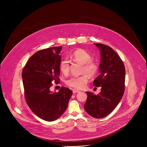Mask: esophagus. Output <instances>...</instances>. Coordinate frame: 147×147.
I'll use <instances>...</instances> for the list:
<instances>
[{
  "mask_svg": "<svg viewBox=\"0 0 147 147\" xmlns=\"http://www.w3.org/2000/svg\"><path fill=\"white\" fill-rule=\"evenodd\" d=\"M73 94H76V93H78V92H80L81 91H79V90H73Z\"/></svg>",
  "mask_w": 147,
  "mask_h": 147,
  "instance_id": "1",
  "label": "esophagus"
}]
</instances>
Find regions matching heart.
<instances>
[{
	"instance_id": "b5f03b06",
	"label": "heart",
	"mask_w": 147,
	"mask_h": 147,
	"mask_svg": "<svg viewBox=\"0 0 147 147\" xmlns=\"http://www.w3.org/2000/svg\"><path fill=\"white\" fill-rule=\"evenodd\" d=\"M71 58L73 60L83 64L81 73L84 74L80 76L71 77L67 81L66 84L68 86L75 89H82L86 87L88 82V76L93 77L96 75L99 71V65L97 62L92 60L91 54L83 49H78L74 51L71 55ZM59 69L63 74H69L70 72V65L69 62L67 59L61 61Z\"/></svg>"
}]
</instances>
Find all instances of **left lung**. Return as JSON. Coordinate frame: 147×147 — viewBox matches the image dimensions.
<instances>
[{
	"mask_svg": "<svg viewBox=\"0 0 147 147\" xmlns=\"http://www.w3.org/2000/svg\"><path fill=\"white\" fill-rule=\"evenodd\" d=\"M100 53V74L93 84L101 87L98 95L87 92V99L84 105L86 112L92 117L100 119L108 116L117 107L124 92L125 67L118 54L110 47L94 44Z\"/></svg>",
	"mask_w": 147,
	"mask_h": 147,
	"instance_id": "obj_1",
	"label": "left lung"
}]
</instances>
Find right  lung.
Listing matches in <instances>:
<instances>
[{
  "instance_id": "add662e5",
  "label": "right lung",
  "mask_w": 147,
  "mask_h": 147,
  "mask_svg": "<svg viewBox=\"0 0 147 147\" xmlns=\"http://www.w3.org/2000/svg\"><path fill=\"white\" fill-rule=\"evenodd\" d=\"M61 47L39 51L27 61L22 78L27 103L39 118L52 121L65 112L73 92L62 87L59 92H52V81L59 82V65Z\"/></svg>"
}]
</instances>
